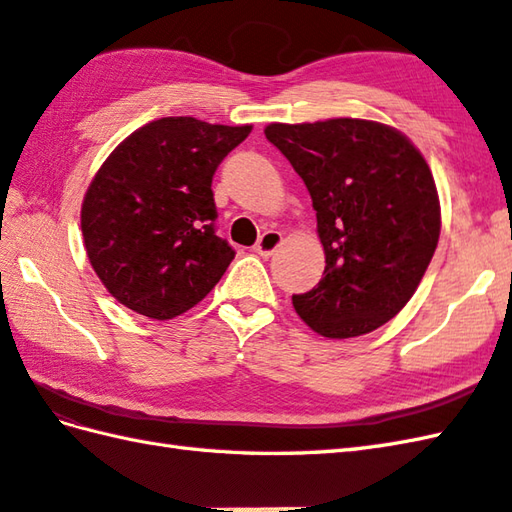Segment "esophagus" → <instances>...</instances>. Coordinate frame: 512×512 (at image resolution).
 Here are the masks:
<instances>
[{"label":"esophagus","instance_id":"34e87169","mask_svg":"<svg viewBox=\"0 0 512 512\" xmlns=\"http://www.w3.org/2000/svg\"><path fill=\"white\" fill-rule=\"evenodd\" d=\"M281 242H284V237H281V233L277 231H266L262 237L257 239L255 244V253L262 255V257H270L275 253V250L281 246Z\"/></svg>","mask_w":512,"mask_h":512}]
</instances>
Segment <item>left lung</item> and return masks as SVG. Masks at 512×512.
<instances>
[{
    "label": "left lung",
    "instance_id": "8db88e82",
    "mask_svg": "<svg viewBox=\"0 0 512 512\" xmlns=\"http://www.w3.org/2000/svg\"><path fill=\"white\" fill-rule=\"evenodd\" d=\"M266 138L306 182L325 270L292 297L328 339H352L394 319L413 297L440 237L431 169L407 136L361 118L273 123Z\"/></svg>",
    "mask_w": 512,
    "mask_h": 512
}]
</instances>
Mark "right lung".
<instances>
[{"instance_id":"obj_1","label":"right lung","mask_w":512,"mask_h":512,"mask_svg":"<svg viewBox=\"0 0 512 512\" xmlns=\"http://www.w3.org/2000/svg\"><path fill=\"white\" fill-rule=\"evenodd\" d=\"M250 129L158 118L103 162L83 198L81 231L94 273L118 303L167 321L222 279L235 250L215 235L211 182Z\"/></svg>"}]
</instances>
